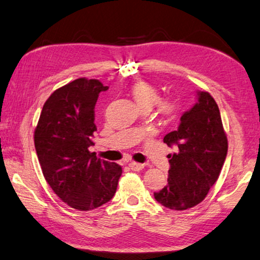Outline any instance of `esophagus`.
<instances>
[{
  "label": "esophagus",
  "mask_w": 260,
  "mask_h": 260,
  "mask_svg": "<svg viewBox=\"0 0 260 260\" xmlns=\"http://www.w3.org/2000/svg\"><path fill=\"white\" fill-rule=\"evenodd\" d=\"M129 167H131L132 171L139 172V171H142V169L144 168V165H143V164L135 162V161H132V162L129 164Z\"/></svg>",
  "instance_id": "esophagus-1"
}]
</instances>
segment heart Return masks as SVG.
<instances>
[{
	"instance_id": "obj_1",
	"label": "heart",
	"mask_w": 260,
	"mask_h": 260,
	"mask_svg": "<svg viewBox=\"0 0 260 260\" xmlns=\"http://www.w3.org/2000/svg\"><path fill=\"white\" fill-rule=\"evenodd\" d=\"M131 94L141 110H150L155 106L158 115L172 118L176 114V105L168 99H159V93L152 84L140 81L131 87Z\"/></svg>"
}]
</instances>
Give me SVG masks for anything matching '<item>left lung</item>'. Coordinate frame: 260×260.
<instances>
[{
	"instance_id": "left-lung-1",
	"label": "left lung",
	"mask_w": 260,
	"mask_h": 260,
	"mask_svg": "<svg viewBox=\"0 0 260 260\" xmlns=\"http://www.w3.org/2000/svg\"><path fill=\"white\" fill-rule=\"evenodd\" d=\"M198 102L184 112L177 131L164 138L177 152L168 154V184L154 192V199L172 210H186L208 194L228 154L220 112L208 92L198 91Z\"/></svg>"
}]
</instances>
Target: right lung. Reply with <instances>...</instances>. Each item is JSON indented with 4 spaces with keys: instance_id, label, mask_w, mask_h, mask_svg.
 Instances as JSON below:
<instances>
[{
    "instance_id": "right-lung-1",
    "label": "right lung",
    "mask_w": 260,
    "mask_h": 260,
    "mask_svg": "<svg viewBox=\"0 0 260 260\" xmlns=\"http://www.w3.org/2000/svg\"><path fill=\"white\" fill-rule=\"evenodd\" d=\"M108 86L78 78L51 94L34 133L42 172L52 190L81 211L107 204L115 196L122 169L88 151L96 131L94 108Z\"/></svg>"
}]
</instances>
